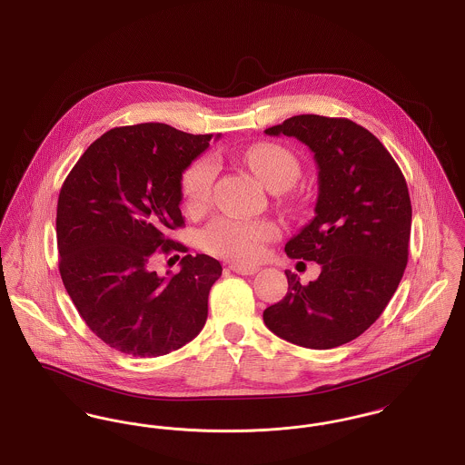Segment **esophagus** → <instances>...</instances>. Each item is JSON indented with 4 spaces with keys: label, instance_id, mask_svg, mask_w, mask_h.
Segmentation results:
<instances>
[{
    "label": "esophagus",
    "instance_id": "obj_1",
    "mask_svg": "<svg viewBox=\"0 0 465 465\" xmlns=\"http://www.w3.org/2000/svg\"><path fill=\"white\" fill-rule=\"evenodd\" d=\"M230 269L235 273H241V275H252V273L260 271L258 267H251V265H230Z\"/></svg>",
    "mask_w": 465,
    "mask_h": 465
}]
</instances>
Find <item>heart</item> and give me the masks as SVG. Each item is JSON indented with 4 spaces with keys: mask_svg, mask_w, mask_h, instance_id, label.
Listing matches in <instances>:
<instances>
[{
    "mask_svg": "<svg viewBox=\"0 0 465 465\" xmlns=\"http://www.w3.org/2000/svg\"><path fill=\"white\" fill-rule=\"evenodd\" d=\"M247 166L272 192L288 190L301 173L295 153L275 142H260L247 147L242 154ZM218 166L213 158H200L183 175V198L190 211L202 209L213 194ZM275 237V226L269 221L219 216L202 232L203 247L237 263H252L262 258L265 244Z\"/></svg>",
    "mask_w": 465,
    "mask_h": 465,
    "instance_id": "1",
    "label": "heart"
}]
</instances>
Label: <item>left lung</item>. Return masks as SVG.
Returning <instances> with one entry per match:
<instances>
[{
  "instance_id": "obj_1",
  "label": "left lung",
  "mask_w": 465,
  "mask_h": 465,
  "mask_svg": "<svg viewBox=\"0 0 465 465\" xmlns=\"http://www.w3.org/2000/svg\"><path fill=\"white\" fill-rule=\"evenodd\" d=\"M295 137L318 164L314 218L284 251L322 265L316 281L288 277L286 297L263 322L288 342L330 350L361 335L393 297L410 256L411 200L406 179L378 138L344 117L302 114L267 128Z\"/></svg>"
}]
</instances>
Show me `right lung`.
<instances>
[{"instance_id": "obj_1", "label": "right lung", "mask_w": 465, "mask_h": 465, "mask_svg": "<svg viewBox=\"0 0 465 465\" xmlns=\"http://www.w3.org/2000/svg\"><path fill=\"white\" fill-rule=\"evenodd\" d=\"M213 135L163 123L121 126L94 140L57 200L59 273L85 325L110 348L151 358L183 348L207 320L221 263L168 237L184 226L181 181ZM184 252L182 271L158 276V253Z\"/></svg>"}]
</instances>
